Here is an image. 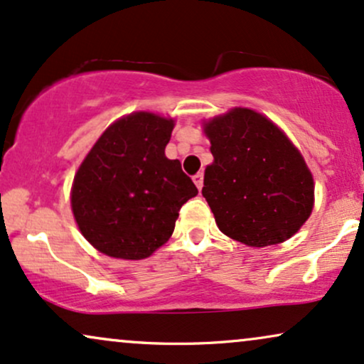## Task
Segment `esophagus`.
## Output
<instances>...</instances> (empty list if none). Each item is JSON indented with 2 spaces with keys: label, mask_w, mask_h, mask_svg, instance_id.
Segmentation results:
<instances>
[{
  "label": "esophagus",
  "mask_w": 364,
  "mask_h": 364,
  "mask_svg": "<svg viewBox=\"0 0 364 364\" xmlns=\"http://www.w3.org/2000/svg\"><path fill=\"white\" fill-rule=\"evenodd\" d=\"M192 178H194V183L197 186V189L203 191V186H204V173H196Z\"/></svg>",
  "instance_id": "34e87169"
}]
</instances>
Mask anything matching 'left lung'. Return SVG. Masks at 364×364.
<instances>
[{
	"instance_id": "left-lung-1",
	"label": "left lung",
	"mask_w": 364,
	"mask_h": 364,
	"mask_svg": "<svg viewBox=\"0 0 364 364\" xmlns=\"http://www.w3.org/2000/svg\"><path fill=\"white\" fill-rule=\"evenodd\" d=\"M204 132L214 161L203 196L219 230L257 248L294 236L312 213L314 181L284 132L246 107L210 119Z\"/></svg>"
}]
</instances>
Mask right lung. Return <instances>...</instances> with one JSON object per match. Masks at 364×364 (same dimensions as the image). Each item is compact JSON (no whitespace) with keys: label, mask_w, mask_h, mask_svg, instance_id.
Returning a JSON list of instances; mask_svg holds the SVG:
<instances>
[{"label":"right lung","mask_w":364,"mask_h":364,"mask_svg":"<svg viewBox=\"0 0 364 364\" xmlns=\"http://www.w3.org/2000/svg\"><path fill=\"white\" fill-rule=\"evenodd\" d=\"M173 119L133 113L111 124L92 146L73 187L80 232L101 253L141 259L172 236L178 210L197 187L168 160Z\"/></svg>","instance_id":"right-lung-1"}]
</instances>
